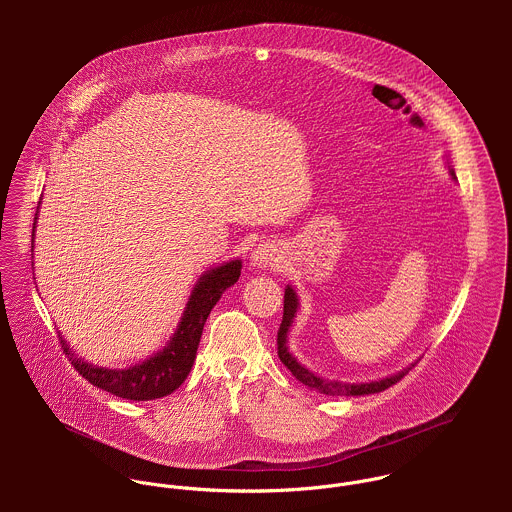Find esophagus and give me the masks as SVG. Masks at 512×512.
<instances>
[{"label": "esophagus", "instance_id": "34e87169", "mask_svg": "<svg viewBox=\"0 0 512 512\" xmlns=\"http://www.w3.org/2000/svg\"><path fill=\"white\" fill-rule=\"evenodd\" d=\"M280 260V250L276 244L272 242H264L258 244V248L252 252V264L260 266V268H268L274 266Z\"/></svg>", "mask_w": 512, "mask_h": 512}]
</instances>
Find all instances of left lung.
<instances>
[{
	"label": "left lung",
	"mask_w": 512,
	"mask_h": 512,
	"mask_svg": "<svg viewBox=\"0 0 512 512\" xmlns=\"http://www.w3.org/2000/svg\"><path fill=\"white\" fill-rule=\"evenodd\" d=\"M451 175H453V171H451ZM295 311H297V295H295L292 288H288L286 295H284V317H282V323H280V329H278V357L284 365L290 368L293 376L299 382H303L305 386L315 388V390H319L321 394H327V396H363V394L382 392V390L390 388L392 384L400 382L408 374V370H404V372H398L394 376L382 378L378 382H363V384H347V382H335V380L319 378L317 374L309 372L305 366L299 365L288 351V331L292 327Z\"/></svg>",
	"instance_id": "obj_1"
}]
</instances>
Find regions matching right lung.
<instances>
[{"label": "right lung", "mask_w": 512, "mask_h": 512, "mask_svg": "<svg viewBox=\"0 0 512 512\" xmlns=\"http://www.w3.org/2000/svg\"><path fill=\"white\" fill-rule=\"evenodd\" d=\"M240 268V260H232L205 274L191 293L179 329L169 345L142 365L124 370L88 365L74 355L65 339L59 335L61 349L82 378L114 396L138 402L163 398L177 390L191 372L205 321L222 292L238 282Z\"/></svg>", "instance_id": "1"}]
</instances>
